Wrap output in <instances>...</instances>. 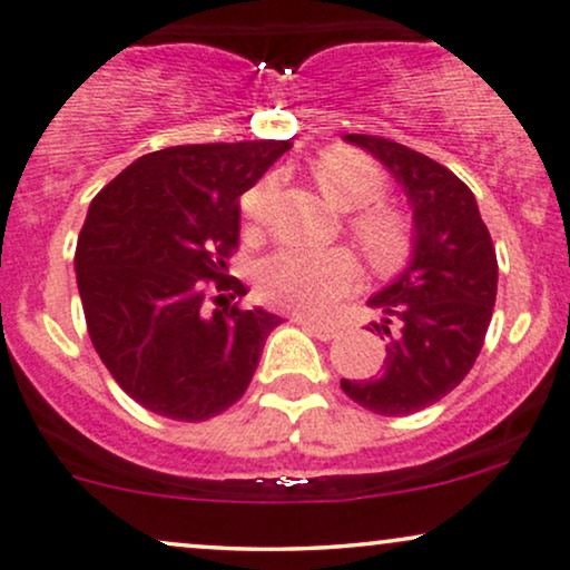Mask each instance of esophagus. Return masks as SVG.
I'll use <instances>...</instances> for the list:
<instances>
[{
    "instance_id": "obj_1",
    "label": "esophagus",
    "mask_w": 570,
    "mask_h": 570,
    "mask_svg": "<svg viewBox=\"0 0 570 570\" xmlns=\"http://www.w3.org/2000/svg\"><path fill=\"white\" fill-rule=\"evenodd\" d=\"M297 321L299 326L303 328H307V332L313 334V337H318V340H334L340 334V328L337 326H328V324H321V321H313V318H303V315H299V318H294Z\"/></svg>"
}]
</instances>
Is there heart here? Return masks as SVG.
I'll list each match as a JSON object with an SVG mask.
<instances>
[{
    "label": "heart",
    "mask_w": 570,
    "mask_h": 570,
    "mask_svg": "<svg viewBox=\"0 0 570 570\" xmlns=\"http://www.w3.org/2000/svg\"><path fill=\"white\" fill-rule=\"evenodd\" d=\"M313 177L334 207L360 212L351 217L347 230L361 255L376 271H395L411 252V225L401 212L382 207L385 175L358 150L334 148L318 156ZM276 183L271 177L252 185L242 196V212L255 228L265 223ZM358 278V265L347 249L303 252L281 249L257 267V292L267 305L294 311L307 318H321L345 297Z\"/></svg>",
    "instance_id": "heart-1"
}]
</instances>
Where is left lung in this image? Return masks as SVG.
Returning <instances> with one entry per match:
<instances>
[{
    "label": "left lung",
    "instance_id": "1",
    "mask_svg": "<svg viewBox=\"0 0 570 570\" xmlns=\"http://www.w3.org/2000/svg\"><path fill=\"white\" fill-rule=\"evenodd\" d=\"M393 173L414 204V263L368 305L387 340L376 376L342 380L347 397L382 416H409L449 395L481 353L497 303V249L475 196L430 156L380 135H347ZM372 332V328H368Z\"/></svg>",
    "mask_w": 570,
    "mask_h": 570
}]
</instances>
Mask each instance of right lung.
<instances>
[{"label": "right lung", "instance_id": "add662e5", "mask_svg": "<svg viewBox=\"0 0 570 570\" xmlns=\"http://www.w3.org/2000/svg\"><path fill=\"white\" fill-rule=\"evenodd\" d=\"M289 148V140L161 148L89 204L73 255L87 332L142 409L204 422L249 387L281 318L238 303L219 311L249 292L225 271L238 249V196Z\"/></svg>", "mask_w": 570, "mask_h": 570}]
</instances>
